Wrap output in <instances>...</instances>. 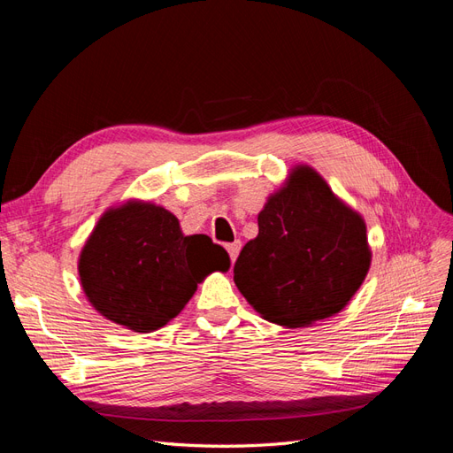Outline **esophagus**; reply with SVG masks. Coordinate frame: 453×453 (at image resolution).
<instances>
[{
    "instance_id": "34e87169",
    "label": "esophagus",
    "mask_w": 453,
    "mask_h": 453,
    "mask_svg": "<svg viewBox=\"0 0 453 453\" xmlns=\"http://www.w3.org/2000/svg\"><path fill=\"white\" fill-rule=\"evenodd\" d=\"M240 250H242V242H240V240H236V242H232V243L226 245V251H228V255H230L232 263H234V260H236Z\"/></svg>"
}]
</instances>
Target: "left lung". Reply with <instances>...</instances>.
I'll list each match as a JSON object with an SVG mask.
<instances>
[{"label": "left lung", "mask_w": 453, "mask_h": 453, "mask_svg": "<svg viewBox=\"0 0 453 453\" xmlns=\"http://www.w3.org/2000/svg\"><path fill=\"white\" fill-rule=\"evenodd\" d=\"M363 217L310 166H296L258 213L234 281L265 319L308 326L344 310L370 268Z\"/></svg>", "instance_id": "obj_1"}]
</instances>
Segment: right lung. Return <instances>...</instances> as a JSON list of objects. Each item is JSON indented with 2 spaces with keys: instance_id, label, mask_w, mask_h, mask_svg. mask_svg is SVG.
<instances>
[{
  "instance_id": "right-lung-1",
  "label": "right lung",
  "mask_w": 453,
  "mask_h": 453,
  "mask_svg": "<svg viewBox=\"0 0 453 453\" xmlns=\"http://www.w3.org/2000/svg\"><path fill=\"white\" fill-rule=\"evenodd\" d=\"M230 268L210 236H185L173 213L130 200L107 210L79 255L88 303L105 319L150 333L172 321L208 273Z\"/></svg>"
}]
</instances>
